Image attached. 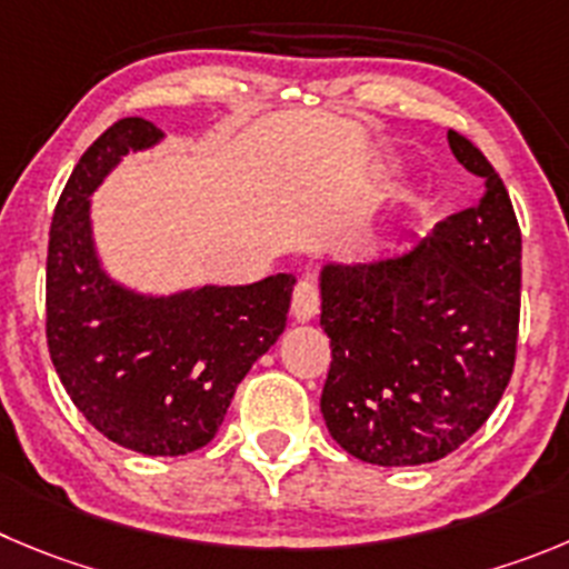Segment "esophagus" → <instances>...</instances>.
Masks as SVG:
<instances>
[{"label":"esophagus","mask_w":569,"mask_h":569,"mask_svg":"<svg viewBox=\"0 0 569 569\" xmlns=\"http://www.w3.org/2000/svg\"><path fill=\"white\" fill-rule=\"evenodd\" d=\"M320 311V289H317L315 280L302 278L300 283L295 286V295H291V315L297 320L309 322L315 320V315Z\"/></svg>","instance_id":"obj_1"}]
</instances>
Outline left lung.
Here are the masks:
<instances>
[{"instance_id":"left-lung-1","label":"left lung","mask_w":569,"mask_h":569,"mask_svg":"<svg viewBox=\"0 0 569 569\" xmlns=\"http://www.w3.org/2000/svg\"><path fill=\"white\" fill-rule=\"evenodd\" d=\"M475 207L438 221L396 258L322 269L331 368L320 410L345 452L421 466L463 446L500 405L517 362L522 232L486 153L449 131Z\"/></svg>"}]
</instances>
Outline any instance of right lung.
<instances>
[{
  "instance_id": "add662e5",
  "label": "right lung",
  "mask_w": 569,
  "mask_h": 569,
  "mask_svg": "<svg viewBox=\"0 0 569 569\" xmlns=\"http://www.w3.org/2000/svg\"><path fill=\"white\" fill-rule=\"evenodd\" d=\"M162 131L123 117L78 159L50 224L47 348L81 416L142 455L177 458L210 443L236 387L286 328L291 274L140 297L103 274L89 196L129 151Z\"/></svg>"
}]
</instances>
